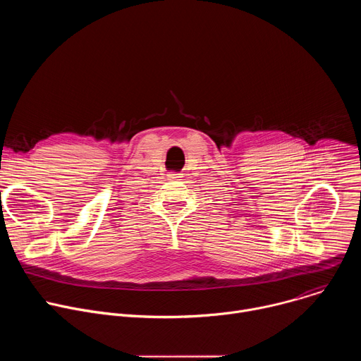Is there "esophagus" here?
I'll return each mask as SVG.
<instances>
[{"label": "esophagus", "instance_id": "esophagus-1", "mask_svg": "<svg viewBox=\"0 0 361 361\" xmlns=\"http://www.w3.org/2000/svg\"><path fill=\"white\" fill-rule=\"evenodd\" d=\"M167 177H169V180H180L183 177V174H180V173H170V174H167Z\"/></svg>", "mask_w": 361, "mask_h": 361}]
</instances>
